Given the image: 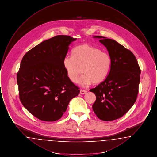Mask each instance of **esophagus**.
Returning a JSON list of instances; mask_svg holds the SVG:
<instances>
[{
  "label": "esophagus",
  "mask_w": 157,
  "mask_h": 157,
  "mask_svg": "<svg viewBox=\"0 0 157 157\" xmlns=\"http://www.w3.org/2000/svg\"><path fill=\"white\" fill-rule=\"evenodd\" d=\"M86 92H87V91L85 90H80V94H86Z\"/></svg>",
  "instance_id": "obj_1"
}]
</instances>
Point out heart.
Segmentation results:
<instances>
[{
  "label": "heart",
  "instance_id": "1",
  "mask_svg": "<svg viewBox=\"0 0 157 157\" xmlns=\"http://www.w3.org/2000/svg\"><path fill=\"white\" fill-rule=\"evenodd\" d=\"M111 63L108 53L89 44L77 46L72 51V56H66L63 60L67 76L73 83L78 82L82 69L83 75L79 83L82 86L103 82L108 75Z\"/></svg>",
  "mask_w": 157,
  "mask_h": 157
}]
</instances>
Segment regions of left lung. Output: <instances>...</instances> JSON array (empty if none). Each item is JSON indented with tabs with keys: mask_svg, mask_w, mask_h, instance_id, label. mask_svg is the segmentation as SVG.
Returning a JSON list of instances; mask_svg holds the SVG:
<instances>
[{
	"mask_svg": "<svg viewBox=\"0 0 157 157\" xmlns=\"http://www.w3.org/2000/svg\"><path fill=\"white\" fill-rule=\"evenodd\" d=\"M99 42L106 48L112 63L104 81L90 90L96 95L92 105L100 120L111 121L118 119L134 104L138 93L141 69L131 51L115 40L101 36Z\"/></svg>",
	"mask_w": 157,
	"mask_h": 157,
	"instance_id": "obj_1",
	"label": "left lung"
}]
</instances>
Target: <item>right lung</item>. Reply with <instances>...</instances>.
Returning a JSON list of instances; mask_svg holds the SVG:
<instances>
[{
  "label": "right lung",
  "mask_w": 157,
  "mask_h": 157,
  "mask_svg": "<svg viewBox=\"0 0 157 157\" xmlns=\"http://www.w3.org/2000/svg\"><path fill=\"white\" fill-rule=\"evenodd\" d=\"M76 38L58 35L33 48L23 57L17 83L23 106L37 119L59 120L80 90L63 65L69 45Z\"/></svg>",
  "instance_id": "1"
}]
</instances>
